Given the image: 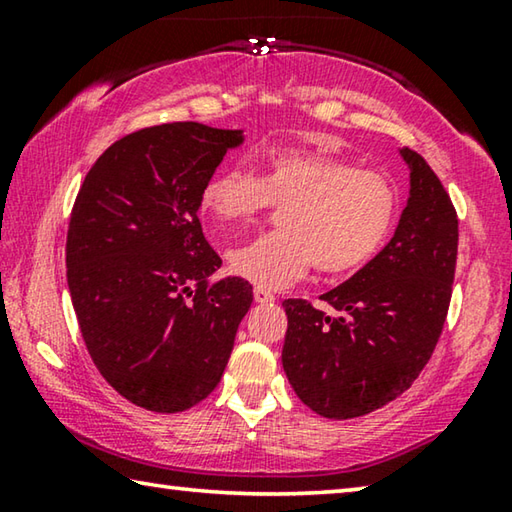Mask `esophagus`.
<instances>
[{"label": "esophagus", "mask_w": 512, "mask_h": 512, "mask_svg": "<svg viewBox=\"0 0 512 512\" xmlns=\"http://www.w3.org/2000/svg\"><path fill=\"white\" fill-rule=\"evenodd\" d=\"M253 296H255V302H259V305H268V302H275V296H273V293H271V291H266V289H262V287H255Z\"/></svg>", "instance_id": "1"}]
</instances>
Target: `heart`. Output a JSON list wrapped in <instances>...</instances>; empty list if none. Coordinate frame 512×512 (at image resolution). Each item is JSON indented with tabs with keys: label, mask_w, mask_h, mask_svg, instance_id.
<instances>
[{
	"label": "heart",
	"mask_w": 512,
	"mask_h": 512,
	"mask_svg": "<svg viewBox=\"0 0 512 512\" xmlns=\"http://www.w3.org/2000/svg\"><path fill=\"white\" fill-rule=\"evenodd\" d=\"M271 203L288 205L282 230L228 255L232 271L262 289L289 287L314 264L327 275L359 271L391 235L400 198L384 173L293 146L266 153L262 178L223 167L201 192V210L221 228L253 221Z\"/></svg>",
	"instance_id": "heart-1"
}]
</instances>
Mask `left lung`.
Returning a JSON list of instances; mask_svg holds the SVG:
<instances>
[{"instance_id": "8db88e82", "label": "left lung", "mask_w": 512, "mask_h": 512, "mask_svg": "<svg viewBox=\"0 0 512 512\" xmlns=\"http://www.w3.org/2000/svg\"><path fill=\"white\" fill-rule=\"evenodd\" d=\"M409 201L395 235L316 309L284 300L282 366L293 391L329 420L393 402L427 366L443 332L458 250L456 210L422 155L402 146Z\"/></svg>"}]
</instances>
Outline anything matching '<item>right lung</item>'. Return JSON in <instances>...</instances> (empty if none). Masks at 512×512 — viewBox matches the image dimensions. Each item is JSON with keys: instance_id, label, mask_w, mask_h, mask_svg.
Listing matches in <instances>:
<instances>
[{"instance_id": "right-lung-1", "label": "right lung", "mask_w": 512, "mask_h": 512, "mask_svg": "<svg viewBox=\"0 0 512 512\" xmlns=\"http://www.w3.org/2000/svg\"><path fill=\"white\" fill-rule=\"evenodd\" d=\"M244 131L196 121L142 128L108 146L76 196L67 287L88 352L128 402L178 413L210 395L253 302L203 235V185Z\"/></svg>"}]
</instances>
